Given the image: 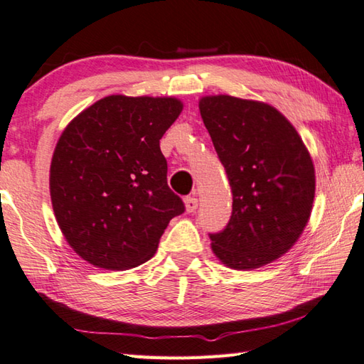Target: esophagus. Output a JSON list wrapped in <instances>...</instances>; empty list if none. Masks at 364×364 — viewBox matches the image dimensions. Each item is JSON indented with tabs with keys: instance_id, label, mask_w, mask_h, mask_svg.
Here are the masks:
<instances>
[{
	"instance_id": "1",
	"label": "esophagus",
	"mask_w": 364,
	"mask_h": 364,
	"mask_svg": "<svg viewBox=\"0 0 364 364\" xmlns=\"http://www.w3.org/2000/svg\"><path fill=\"white\" fill-rule=\"evenodd\" d=\"M198 198L196 196H187L185 198V209L187 212H195L198 209Z\"/></svg>"
}]
</instances>
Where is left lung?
<instances>
[{"label": "left lung", "mask_w": 364, "mask_h": 364, "mask_svg": "<svg viewBox=\"0 0 364 364\" xmlns=\"http://www.w3.org/2000/svg\"><path fill=\"white\" fill-rule=\"evenodd\" d=\"M200 112L228 176L232 212L212 250L232 269H255L291 249L309 222L315 173L291 123L266 102L204 97Z\"/></svg>", "instance_id": "8db88e82"}]
</instances>
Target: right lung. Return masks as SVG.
<instances>
[{"label":"right lung","mask_w":364,"mask_h":364,"mask_svg":"<svg viewBox=\"0 0 364 364\" xmlns=\"http://www.w3.org/2000/svg\"><path fill=\"white\" fill-rule=\"evenodd\" d=\"M182 107L176 98L111 95L61 133L50 164L52 205L85 262L111 271L146 263L171 218L185 210L168 187L160 150Z\"/></svg>","instance_id":"1"}]
</instances>
